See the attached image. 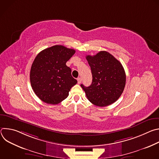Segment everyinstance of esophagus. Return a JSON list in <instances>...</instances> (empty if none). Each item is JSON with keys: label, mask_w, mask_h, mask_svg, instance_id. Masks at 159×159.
<instances>
[{"label": "esophagus", "mask_w": 159, "mask_h": 159, "mask_svg": "<svg viewBox=\"0 0 159 159\" xmlns=\"http://www.w3.org/2000/svg\"><path fill=\"white\" fill-rule=\"evenodd\" d=\"M81 81H82L81 78L79 77V78L77 79V82H78V84H80V83H81Z\"/></svg>", "instance_id": "obj_1"}]
</instances>
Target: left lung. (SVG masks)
I'll use <instances>...</instances> for the list:
<instances>
[{"instance_id": "obj_1", "label": "left lung", "mask_w": 159, "mask_h": 159, "mask_svg": "<svg viewBox=\"0 0 159 159\" xmlns=\"http://www.w3.org/2000/svg\"><path fill=\"white\" fill-rule=\"evenodd\" d=\"M86 59L91 69L93 82L89 87L80 86L88 100L99 107L116 102L122 94L126 74L121 63L111 54L101 51L96 55H87Z\"/></svg>"}]
</instances>
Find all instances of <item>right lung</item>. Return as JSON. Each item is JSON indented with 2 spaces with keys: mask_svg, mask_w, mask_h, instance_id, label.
<instances>
[{
  "mask_svg": "<svg viewBox=\"0 0 159 159\" xmlns=\"http://www.w3.org/2000/svg\"><path fill=\"white\" fill-rule=\"evenodd\" d=\"M75 53L74 49L55 45L37 55L31 68L30 82L42 101L50 104L61 102L77 83L71 75L70 68L66 65Z\"/></svg>",
  "mask_w": 159,
  "mask_h": 159,
  "instance_id": "right-lung-1",
  "label": "right lung"
}]
</instances>
